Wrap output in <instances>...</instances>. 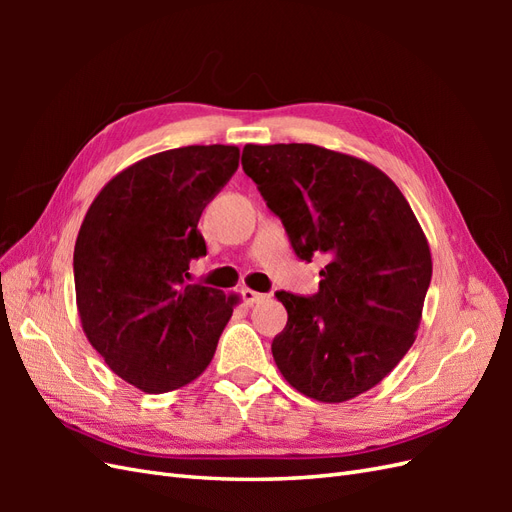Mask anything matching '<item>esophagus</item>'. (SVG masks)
<instances>
[{"instance_id":"esophagus-1","label":"esophagus","mask_w":512,"mask_h":512,"mask_svg":"<svg viewBox=\"0 0 512 512\" xmlns=\"http://www.w3.org/2000/svg\"><path fill=\"white\" fill-rule=\"evenodd\" d=\"M241 294H243V301H245L247 305H254V303H258V301L265 299V294H262V292H256V290H252V288H243V290H241Z\"/></svg>"}]
</instances>
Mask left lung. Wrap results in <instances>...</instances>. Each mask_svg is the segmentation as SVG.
<instances>
[{
  "label": "left lung",
  "instance_id": "left-lung-1",
  "mask_svg": "<svg viewBox=\"0 0 512 512\" xmlns=\"http://www.w3.org/2000/svg\"><path fill=\"white\" fill-rule=\"evenodd\" d=\"M241 164L297 256L329 260L314 297L275 294L288 312L271 344L277 369L322 404L374 389L414 344L431 282L406 196L374 164L309 143L245 145Z\"/></svg>",
  "mask_w": 512,
  "mask_h": 512
}]
</instances>
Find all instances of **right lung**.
<instances>
[{"instance_id":"1","label":"right lung","mask_w":512,"mask_h":512,"mask_svg":"<svg viewBox=\"0 0 512 512\" xmlns=\"http://www.w3.org/2000/svg\"><path fill=\"white\" fill-rule=\"evenodd\" d=\"M237 166L235 145L153 153L117 173L87 209L74 245L76 309L89 344L143 393L203 374L239 303V294L183 277L207 254L200 213Z\"/></svg>"}]
</instances>
